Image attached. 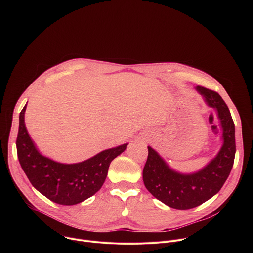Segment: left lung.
Returning a JSON list of instances; mask_svg holds the SVG:
<instances>
[{
	"label": "left lung",
	"instance_id": "1",
	"mask_svg": "<svg viewBox=\"0 0 253 253\" xmlns=\"http://www.w3.org/2000/svg\"><path fill=\"white\" fill-rule=\"evenodd\" d=\"M205 103L213 108L222 131V146L206 166L193 173H180L148 146V157L143 169L147 190L171 208L185 210L196 207L218 193L233 166L235 157V128L229 109L217 92L201 86L195 88Z\"/></svg>",
	"mask_w": 253,
	"mask_h": 253
}]
</instances>
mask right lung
<instances>
[{"label":"right lung","mask_w":253,"mask_h":253,"mask_svg":"<svg viewBox=\"0 0 253 253\" xmlns=\"http://www.w3.org/2000/svg\"><path fill=\"white\" fill-rule=\"evenodd\" d=\"M26 107L20 113L16 145L19 162L31 184L48 199L62 205L78 204L99 191L111 161L125 151L128 143L106 149L79 163L56 162L43 156L28 134Z\"/></svg>","instance_id":"obj_1"}]
</instances>
